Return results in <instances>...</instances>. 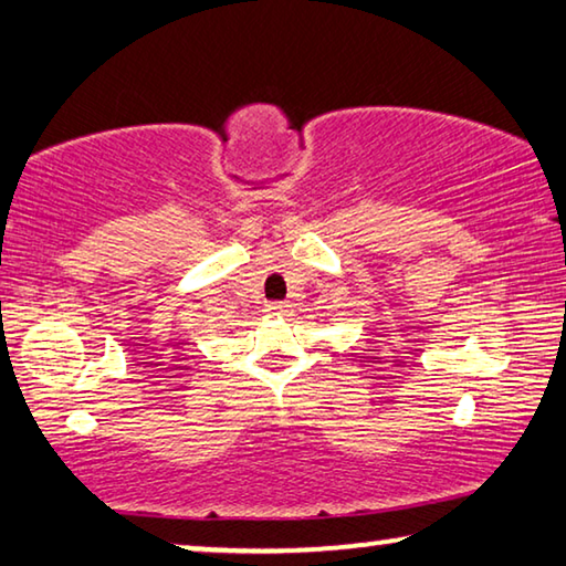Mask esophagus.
I'll return each instance as SVG.
<instances>
[{"mask_svg":"<svg viewBox=\"0 0 566 566\" xmlns=\"http://www.w3.org/2000/svg\"><path fill=\"white\" fill-rule=\"evenodd\" d=\"M266 314H274V317H284V314H290V304L286 302H270L266 304Z\"/></svg>","mask_w":566,"mask_h":566,"instance_id":"esophagus-1","label":"esophagus"}]
</instances>
